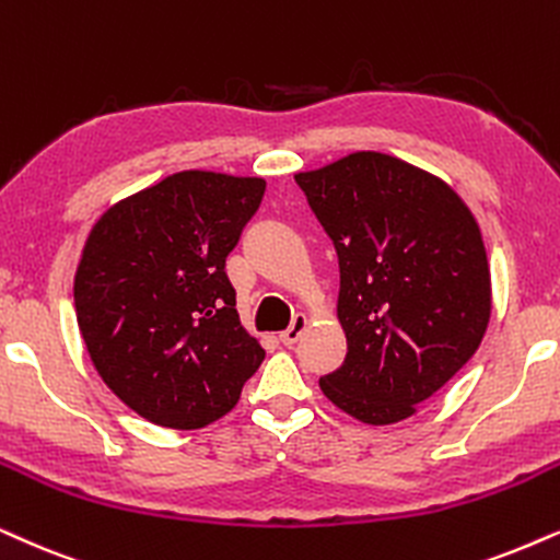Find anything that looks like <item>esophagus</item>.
<instances>
[{
    "label": "esophagus",
    "mask_w": 560,
    "mask_h": 560,
    "mask_svg": "<svg viewBox=\"0 0 560 560\" xmlns=\"http://www.w3.org/2000/svg\"><path fill=\"white\" fill-rule=\"evenodd\" d=\"M304 330H307V315H296L294 323L289 325V328H287L284 332H281L279 341L284 343V346H294V343L302 338Z\"/></svg>",
    "instance_id": "1"
}]
</instances>
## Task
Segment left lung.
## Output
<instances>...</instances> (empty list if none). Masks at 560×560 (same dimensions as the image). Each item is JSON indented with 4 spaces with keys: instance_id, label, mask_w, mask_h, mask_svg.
Masks as SVG:
<instances>
[{
    "instance_id": "left-lung-1",
    "label": "left lung",
    "mask_w": 560,
    "mask_h": 560,
    "mask_svg": "<svg viewBox=\"0 0 560 560\" xmlns=\"http://www.w3.org/2000/svg\"><path fill=\"white\" fill-rule=\"evenodd\" d=\"M294 180L341 266L349 351L320 390L370 427L406 421L463 370L491 320L476 217L450 183L385 152H351Z\"/></svg>"
}]
</instances>
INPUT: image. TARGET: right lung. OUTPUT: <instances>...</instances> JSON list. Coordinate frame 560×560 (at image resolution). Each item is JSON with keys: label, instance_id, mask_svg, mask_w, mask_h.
<instances>
[{"label": "right lung", "instance_id": "add662e5", "mask_svg": "<svg viewBox=\"0 0 560 560\" xmlns=\"http://www.w3.org/2000/svg\"><path fill=\"white\" fill-rule=\"evenodd\" d=\"M264 190V178L180 170L92 224L74 273L77 325L101 380L141 419L209 427L264 362L224 273Z\"/></svg>", "mask_w": 560, "mask_h": 560}]
</instances>
